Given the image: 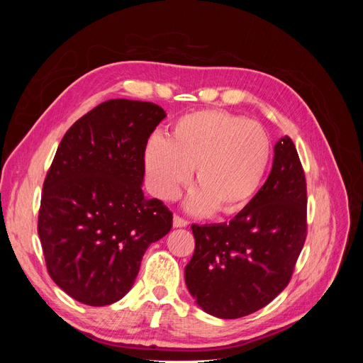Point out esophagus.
Segmentation results:
<instances>
[{
  "label": "esophagus",
  "mask_w": 363,
  "mask_h": 363,
  "mask_svg": "<svg viewBox=\"0 0 363 363\" xmlns=\"http://www.w3.org/2000/svg\"><path fill=\"white\" fill-rule=\"evenodd\" d=\"M188 224H189L188 219L182 218L180 215H175V216H174V227H186Z\"/></svg>",
  "instance_id": "obj_1"
}]
</instances>
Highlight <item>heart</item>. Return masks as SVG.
<instances>
[{
  "mask_svg": "<svg viewBox=\"0 0 363 363\" xmlns=\"http://www.w3.org/2000/svg\"><path fill=\"white\" fill-rule=\"evenodd\" d=\"M272 155L268 133L244 116L204 108L175 121L168 140H148L145 164L155 192L174 199L195 169L200 192L191 201L195 212L215 207L236 213L256 196Z\"/></svg>",
  "mask_w": 363,
  "mask_h": 363,
  "instance_id": "obj_1",
  "label": "heart"
}]
</instances>
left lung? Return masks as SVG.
<instances>
[{"instance_id": "obj_1", "label": "left lung", "mask_w": 363, "mask_h": 363, "mask_svg": "<svg viewBox=\"0 0 363 363\" xmlns=\"http://www.w3.org/2000/svg\"><path fill=\"white\" fill-rule=\"evenodd\" d=\"M191 228L195 251L184 280L204 312L235 320L276 298L307 236L306 175L292 139L277 142L265 184L232 221Z\"/></svg>"}]
</instances>
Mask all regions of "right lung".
Instances as JSON below:
<instances>
[{
	"label": "right lung",
	"mask_w": 363,
	"mask_h": 363,
	"mask_svg": "<svg viewBox=\"0 0 363 363\" xmlns=\"http://www.w3.org/2000/svg\"><path fill=\"white\" fill-rule=\"evenodd\" d=\"M167 116L157 104L108 100L65 133L43 182L38 233L50 277L74 300L112 304L133 286L172 212L145 199V148Z\"/></svg>",
	"instance_id": "1"
}]
</instances>
